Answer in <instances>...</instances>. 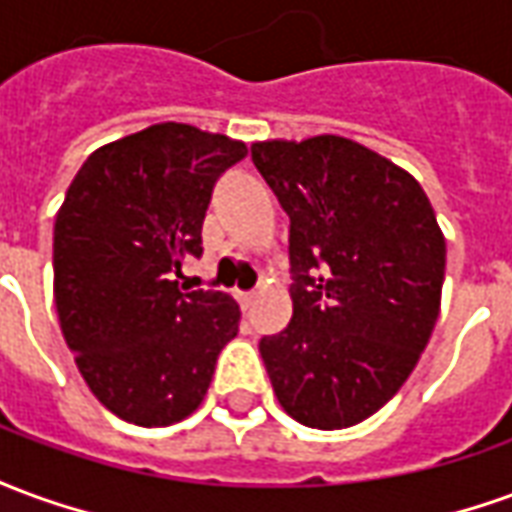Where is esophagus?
I'll list each match as a JSON object with an SVG mask.
<instances>
[{
    "mask_svg": "<svg viewBox=\"0 0 512 512\" xmlns=\"http://www.w3.org/2000/svg\"><path fill=\"white\" fill-rule=\"evenodd\" d=\"M255 293H238V301H241V307H244V310H249V307H252V304H255Z\"/></svg>",
    "mask_w": 512,
    "mask_h": 512,
    "instance_id": "esophagus-1",
    "label": "esophagus"
}]
</instances>
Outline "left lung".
I'll use <instances>...</instances> for the list:
<instances>
[{
	"mask_svg": "<svg viewBox=\"0 0 512 512\" xmlns=\"http://www.w3.org/2000/svg\"><path fill=\"white\" fill-rule=\"evenodd\" d=\"M290 216L288 329L260 340L301 425L351 428L403 386L439 318L447 246L417 180L345 136L257 142Z\"/></svg>",
	"mask_w": 512,
	"mask_h": 512,
	"instance_id": "left-lung-1",
	"label": "left lung"
}]
</instances>
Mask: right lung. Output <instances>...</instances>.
<instances>
[{"instance_id":"right-lung-1","label":"right lung","mask_w":512,"mask_h":512,"mask_svg":"<svg viewBox=\"0 0 512 512\" xmlns=\"http://www.w3.org/2000/svg\"><path fill=\"white\" fill-rule=\"evenodd\" d=\"M244 142L161 123L87 158L54 224V304L93 395L126 422L161 428L200 406L241 312L222 290L178 288L202 255L216 180Z\"/></svg>"}]
</instances>
